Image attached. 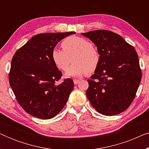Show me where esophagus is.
<instances>
[{
    "label": "esophagus",
    "mask_w": 149,
    "mask_h": 149,
    "mask_svg": "<svg viewBox=\"0 0 149 149\" xmlns=\"http://www.w3.org/2000/svg\"><path fill=\"white\" fill-rule=\"evenodd\" d=\"M73 81H74V85H77L79 82H80V80H79V79H74Z\"/></svg>",
    "instance_id": "1"
}]
</instances>
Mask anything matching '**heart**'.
<instances>
[{
	"mask_svg": "<svg viewBox=\"0 0 149 149\" xmlns=\"http://www.w3.org/2000/svg\"><path fill=\"white\" fill-rule=\"evenodd\" d=\"M62 47L63 49H53L52 58L56 66L65 71L68 68L72 57L73 64L66 73V77H81L97 70L100 62V55L89 40L70 36L63 40Z\"/></svg>",
	"mask_w": 149,
	"mask_h": 149,
	"instance_id": "obj_1",
	"label": "heart"
}]
</instances>
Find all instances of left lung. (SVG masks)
Wrapping results in <instances>:
<instances>
[{
    "instance_id": "1",
    "label": "left lung",
    "mask_w": 149,
    "mask_h": 149,
    "mask_svg": "<svg viewBox=\"0 0 149 149\" xmlns=\"http://www.w3.org/2000/svg\"><path fill=\"white\" fill-rule=\"evenodd\" d=\"M97 47L100 62L88 79L86 95L100 114L116 115L130 107L142 79L137 52L121 36L105 30L82 33Z\"/></svg>"
}]
</instances>
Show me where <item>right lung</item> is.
<instances>
[{"instance_id":"right-lung-1","label":"right lung","mask_w":149,"mask_h":149,"mask_svg":"<svg viewBox=\"0 0 149 149\" xmlns=\"http://www.w3.org/2000/svg\"><path fill=\"white\" fill-rule=\"evenodd\" d=\"M74 32L42 33L34 36L12 58L9 74L16 100L26 113L42 119L54 118L68 101L74 88L52 60V51L61 40Z\"/></svg>"}]
</instances>
